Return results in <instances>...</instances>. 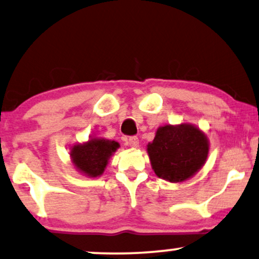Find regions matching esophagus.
Here are the masks:
<instances>
[{
    "label": "esophagus",
    "mask_w": 259,
    "mask_h": 259,
    "mask_svg": "<svg viewBox=\"0 0 259 259\" xmlns=\"http://www.w3.org/2000/svg\"><path fill=\"white\" fill-rule=\"evenodd\" d=\"M127 144H129L132 148H137L140 144V141H139V137L137 136H130L129 139H127Z\"/></svg>",
    "instance_id": "esophagus-1"
}]
</instances>
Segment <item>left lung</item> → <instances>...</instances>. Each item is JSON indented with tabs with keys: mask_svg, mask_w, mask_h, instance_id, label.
Listing matches in <instances>:
<instances>
[{
	"mask_svg": "<svg viewBox=\"0 0 259 259\" xmlns=\"http://www.w3.org/2000/svg\"><path fill=\"white\" fill-rule=\"evenodd\" d=\"M148 154L158 178L181 182L205 163L208 142L204 134L188 124L165 125L157 130L153 143L148 144Z\"/></svg>",
	"mask_w": 259,
	"mask_h": 259,
	"instance_id": "left-lung-1",
	"label": "left lung"
}]
</instances>
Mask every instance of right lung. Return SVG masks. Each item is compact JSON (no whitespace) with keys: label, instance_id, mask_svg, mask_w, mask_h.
Masks as SVG:
<instances>
[{"label":"right lung","instance_id":"right-lung-1","mask_svg":"<svg viewBox=\"0 0 259 259\" xmlns=\"http://www.w3.org/2000/svg\"><path fill=\"white\" fill-rule=\"evenodd\" d=\"M119 144L112 141L92 139L85 144L72 148V162L75 167L89 177L96 178L104 171L109 157L115 153Z\"/></svg>","mask_w":259,"mask_h":259}]
</instances>
